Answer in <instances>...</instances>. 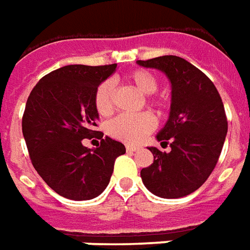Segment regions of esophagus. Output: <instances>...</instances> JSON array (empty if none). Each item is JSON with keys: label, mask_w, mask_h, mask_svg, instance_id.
<instances>
[{"label": "esophagus", "mask_w": 250, "mask_h": 250, "mask_svg": "<svg viewBox=\"0 0 250 250\" xmlns=\"http://www.w3.org/2000/svg\"><path fill=\"white\" fill-rule=\"evenodd\" d=\"M125 150L128 152H134V151H138L139 150V147L136 146H125Z\"/></svg>", "instance_id": "1"}]
</instances>
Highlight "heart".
Here are the masks:
<instances>
[{
	"instance_id": "b5f03b06",
	"label": "heart",
	"mask_w": 250,
	"mask_h": 250,
	"mask_svg": "<svg viewBox=\"0 0 250 250\" xmlns=\"http://www.w3.org/2000/svg\"><path fill=\"white\" fill-rule=\"evenodd\" d=\"M127 82L134 87L147 95L146 103L148 107L162 114L168 107L170 99L167 95H154L158 87V80L154 73L146 69H135L130 72L127 76ZM93 105L99 115L107 116L114 109V85L112 83L105 80L100 83L93 95ZM155 127V118L150 112H141L136 115H119L111 119L105 125V131L111 138L125 143H139V142L150 134Z\"/></svg>"
}]
</instances>
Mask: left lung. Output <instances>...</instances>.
Listing matches in <instances>:
<instances>
[{
    "label": "left lung",
    "instance_id": "left-lung-1",
    "mask_svg": "<svg viewBox=\"0 0 250 250\" xmlns=\"http://www.w3.org/2000/svg\"><path fill=\"white\" fill-rule=\"evenodd\" d=\"M136 62L162 71L171 83L170 116L157 135L171 151L148 147L154 162L142 168V181L161 198H181L201 188L218 162L228 132L224 103L209 77L182 57Z\"/></svg>",
    "mask_w": 250,
    "mask_h": 250
}]
</instances>
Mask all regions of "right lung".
<instances>
[{
	"label": "right lung",
	"mask_w": 250,
	"mask_h": 250,
	"mask_svg": "<svg viewBox=\"0 0 250 250\" xmlns=\"http://www.w3.org/2000/svg\"><path fill=\"white\" fill-rule=\"evenodd\" d=\"M116 64H75L48 73L32 89L22 116V134L36 171L62 197L87 201L103 193L115 159L125 154L120 142L95 131L99 114L93 95ZM98 134V136L96 134ZM95 136L101 146L88 149L82 139Z\"/></svg>",
	"instance_id": "1"
}]
</instances>
